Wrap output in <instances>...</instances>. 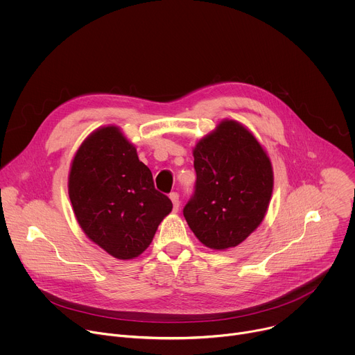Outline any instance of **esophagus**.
Listing matches in <instances>:
<instances>
[{"label":"esophagus","mask_w":355,"mask_h":355,"mask_svg":"<svg viewBox=\"0 0 355 355\" xmlns=\"http://www.w3.org/2000/svg\"><path fill=\"white\" fill-rule=\"evenodd\" d=\"M170 199H171V202H173L174 212H177L178 208H180V196H178V193H177V192H171V193H170Z\"/></svg>","instance_id":"1"}]
</instances>
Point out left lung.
I'll list each match as a JSON object with an SVG mask.
<instances>
[{"label":"left lung","mask_w":355,"mask_h":355,"mask_svg":"<svg viewBox=\"0 0 355 355\" xmlns=\"http://www.w3.org/2000/svg\"><path fill=\"white\" fill-rule=\"evenodd\" d=\"M195 193L184 218L212 250L239 245L266 218L274 188L271 160L243 123L223 119L192 150Z\"/></svg>","instance_id":"left-lung-1"}]
</instances>
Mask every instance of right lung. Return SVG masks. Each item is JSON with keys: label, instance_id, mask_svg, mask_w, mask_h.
<instances>
[{"label": "right lung", "instance_id": "1", "mask_svg": "<svg viewBox=\"0 0 355 355\" xmlns=\"http://www.w3.org/2000/svg\"><path fill=\"white\" fill-rule=\"evenodd\" d=\"M69 196L84 234L118 260L139 257L173 209L135 144L115 125L95 129L77 148Z\"/></svg>", "mask_w": 355, "mask_h": 355}]
</instances>
